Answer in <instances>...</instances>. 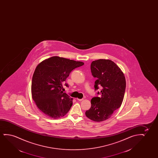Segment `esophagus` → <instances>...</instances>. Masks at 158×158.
Returning <instances> with one entry per match:
<instances>
[{
  "label": "esophagus",
  "instance_id": "1",
  "mask_svg": "<svg viewBox=\"0 0 158 158\" xmlns=\"http://www.w3.org/2000/svg\"><path fill=\"white\" fill-rule=\"evenodd\" d=\"M77 100H78V101H79V102H81V101H82V100H84V99H78V98H77Z\"/></svg>",
  "mask_w": 158,
  "mask_h": 158
}]
</instances>
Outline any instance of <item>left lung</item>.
Here are the masks:
<instances>
[{
    "label": "left lung",
    "instance_id": "left-lung-1",
    "mask_svg": "<svg viewBox=\"0 0 158 158\" xmlns=\"http://www.w3.org/2000/svg\"><path fill=\"white\" fill-rule=\"evenodd\" d=\"M91 73L94 78V88L99 97L91 99V107L85 114L96 122L105 121L121 106L125 95V77L121 69L110 60L99 59L91 63Z\"/></svg>",
    "mask_w": 158,
    "mask_h": 158
}]
</instances>
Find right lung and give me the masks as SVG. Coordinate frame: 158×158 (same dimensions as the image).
Returning a JSON list of instances; mask_svg holds the SVG:
<instances>
[{
	"instance_id": "obj_1",
	"label": "right lung",
	"mask_w": 158,
	"mask_h": 158,
	"mask_svg": "<svg viewBox=\"0 0 158 158\" xmlns=\"http://www.w3.org/2000/svg\"><path fill=\"white\" fill-rule=\"evenodd\" d=\"M84 64L81 61L55 56L38 65L31 85L32 99L38 108L53 119L65 116L72 106V98L61 89L72 70ZM65 85L69 87L65 83Z\"/></svg>"
}]
</instances>
